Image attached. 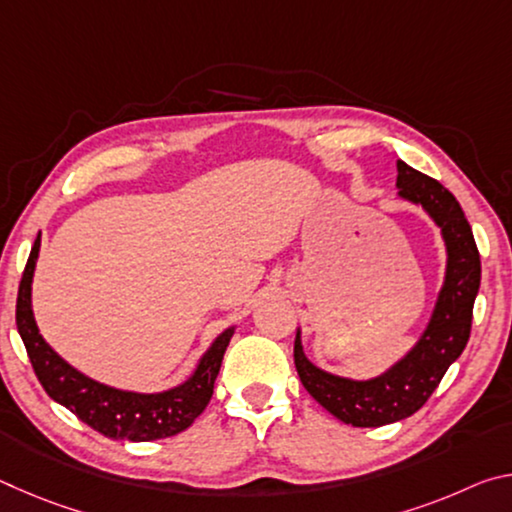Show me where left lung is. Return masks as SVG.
Listing matches in <instances>:
<instances>
[{"instance_id": "obj_1", "label": "left lung", "mask_w": 512, "mask_h": 512, "mask_svg": "<svg viewBox=\"0 0 512 512\" xmlns=\"http://www.w3.org/2000/svg\"><path fill=\"white\" fill-rule=\"evenodd\" d=\"M397 187L402 198L429 212L443 230L447 246L445 284L422 339L400 363L370 381L329 375L305 357L300 334L293 343V361L302 386L334 418L352 427H384L422 409L447 368L465 350L481 284L479 248L454 194L402 160L397 162Z\"/></svg>"}]
</instances>
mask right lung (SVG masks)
I'll return each mask as SVG.
<instances>
[{"label": "right lung", "instance_id": "add662e5", "mask_svg": "<svg viewBox=\"0 0 512 512\" xmlns=\"http://www.w3.org/2000/svg\"><path fill=\"white\" fill-rule=\"evenodd\" d=\"M38 250L40 235L31 248L20 289H17L15 323L24 348H27L33 372L51 400L63 404L76 418L106 438L149 443V440L169 438L185 431L212 400L214 379L219 375L223 352L235 329H225L212 343V348L203 354L194 375L178 388L155 395H140L103 386L60 359L38 332L31 311V280Z\"/></svg>", "mask_w": 512, "mask_h": 512}]
</instances>
